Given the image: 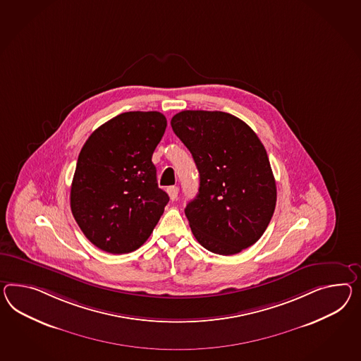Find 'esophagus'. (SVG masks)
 Masks as SVG:
<instances>
[{"label": "esophagus", "instance_id": "esophagus-1", "mask_svg": "<svg viewBox=\"0 0 361 361\" xmlns=\"http://www.w3.org/2000/svg\"><path fill=\"white\" fill-rule=\"evenodd\" d=\"M178 192H179V188L176 185H171V187L167 188V194H169L171 200H176L178 197Z\"/></svg>", "mask_w": 361, "mask_h": 361}]
</instances>
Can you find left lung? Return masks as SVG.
<instances>
[{
    "label": "left lung",
    "mask_w": 361,
    "mask_h": 361,
    "mask_svg": "<svg viewBox=\"0 0 361 361\" xmlns=\"http://www.w3.org/2000/svg\"><path fill=\"white\" fill-rule=\"evenodd\" d=\"M171 127L200 176L199 192L185 209L195 238L220 255L247 249L267 229L276 205L275 178L257 133L222 111L178 112Z\"/></svg>",
    "instance_id": "obj_1"
}]
</instances>
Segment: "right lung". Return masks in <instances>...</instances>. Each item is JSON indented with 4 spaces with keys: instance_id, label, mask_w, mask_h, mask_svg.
<instances>
[{
    "instance_id": "obj_1",
    "label": "right lung",
    "mask_w": 361,
    "mask_h": 361,
    "mask_svg": "<svg viewBox=\"0 0 361 361\" xmlns=\"http://www.w3.org/2000/svg\"><path fill=\"white\" fill-rule=\"evenodd\" d=\"M157 111L123 112L83 145L71 188V209L98 249L126 254L148 240L169 203L152 156L166 130Z\"/></svg>"
}]
</instances>
